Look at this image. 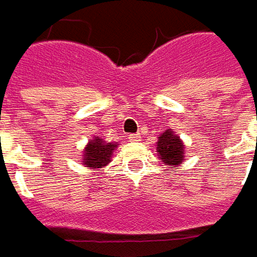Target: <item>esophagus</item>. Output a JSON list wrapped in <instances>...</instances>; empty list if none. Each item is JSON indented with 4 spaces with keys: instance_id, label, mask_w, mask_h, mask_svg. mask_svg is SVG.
Listing matches in <instances>:
<instances>
[{
    "instance_id": "obj_1",
    "label": "esophagus",
    "mask_w": 257,
    "mask_h": 257,
    "mask_svg": "<svg viewBox=\"0 0 257 257\" xmlns=\"http://www.w3.org/2000/svg\"><path fill=\"white\" fill-rule=\"evenodd\" d=\"M140 139H142L140 134H130V136H128V140H130V142H140Z\"/></svg>"
}]
</instances>
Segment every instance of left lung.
<instances>
[{"mask_svg": "<svg viewBox=\"0 0 257 257\" xmlns=\"http://www.w3.org/2000/svg\"><path fill=\"white\" fill-rule=\"evenodd\" d=\"M183 152L184 146L182 140L173 133L172 128L166 130L157 142V153L160 156L162 162L169 166H177L183 162Z\"/></svg>", "mask_w": 257, "mask_h": 257, "instance_id": "1", "label": "left lung"}]
</instances>
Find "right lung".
<instances>
[{
	"instance_id": "obj_1",
	"label": "right lung",
	"mask_w": 257,
	"mask_h": 257,
	"mask_svg": "<svg viewBox=\"0 0 257 257\" xmlns=\"http://www.w3.org/2000/svg\"><path fill=\"white\" fill-rule=\"evenodd\" d=\"M115 144L105 143L101 139L90 140L88 146L85 147L83 163L88 167H101L110 162Z\"/></svg>"
}]
</instances>
